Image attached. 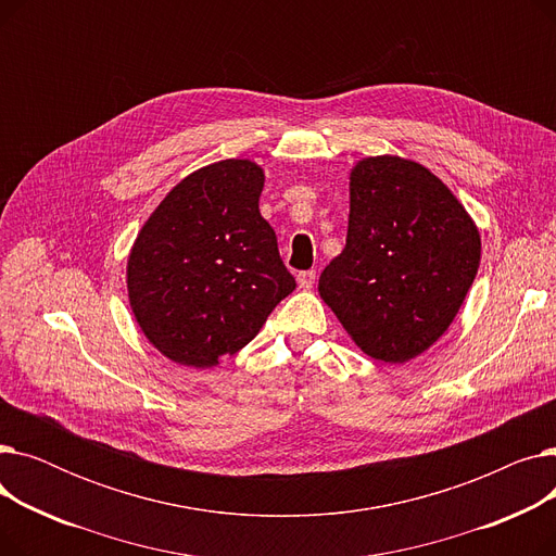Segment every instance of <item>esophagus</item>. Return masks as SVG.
I'll use <instances>...</instances> for the list:
<instances>
[{"instance_id": "obj_1", "label": "esophagus", "mask_w": 556, "mask_h": 556, "mask_svg": "<svg viewBox=\"0 0 556 556\" xmlns=\"http://www.w3.org/2000/svg\"><path fill=\"white\" fill-rule=\"evenodd\" d=\"M298 283H300V288L311 290V288L315 286V270H304V273H300V275H298Z\"/></svg>"}]
</instances>
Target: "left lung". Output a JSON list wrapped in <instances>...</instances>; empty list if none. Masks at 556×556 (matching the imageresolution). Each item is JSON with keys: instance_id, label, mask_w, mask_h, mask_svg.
Returning a JSON list of instances; mask_svg holds the SVG:
<instances>
[{"instance_id": "obj_1", "label": "left lung", "mask_w": 556, "mask_h": 556, "mask_svg": "<svg viewBox=\"0 0 556 556\" xmlns=\"http://www.w3.org/2000/svg\"><path fill=\"white\" fill-rule=\"evenodd\" d=\"M480 266V233L417 162L367 157L352 170L346 245L319 295L378 363H405L451 327Z\"/></svg>"}]
</instances>
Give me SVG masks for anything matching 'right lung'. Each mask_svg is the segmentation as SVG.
Instances as JSON below:
<instances>
[{
  "mask_svg": "<svg viewBox=\"0 0 556 556\" xmlns=\"http://www.w3.org/2000/svg\"><path fill=\"white\" fill-rule=\"evenodd\" d=\"M261 189L256 164L223 160L191 173L141 227L128 258L130 306L170 361L218 365L295 290L258 212Z\"/></svg>",
  "mask_w": 556,
  "mask_h": 556,
  "instance_id": "obj_1",
  "label": "right lung"
}]
</instances>
